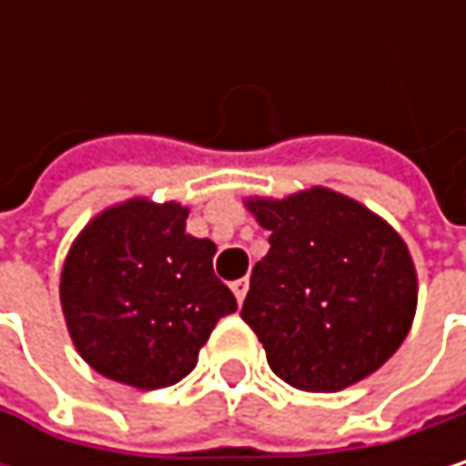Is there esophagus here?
<instances>
[{
    "instance_id": "esophagus-1",
    "label": "esophagus",
    "mask_w": 466,
    "mask_h": 466,
    "mask_svg": "<svg viewBox=\"0 0 466 466\" xmlns=\"http://www.w3.org/2000/svg\"><path fill=\"white\" fill-rule=\"evenodd\" d=\"M232 291H234V297H237V302L242 305V302H245V294H248V278H239V280H234Z\"/></svg>"
}]
</instances>
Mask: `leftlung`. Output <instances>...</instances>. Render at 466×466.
I'll return each instance as SVG.
<instances>
[{
    "mask_svg": "<svg viewBox=\"0 0 466 466\" xmlns=\"http://www.w3.org/2000/svg\"><path fill=\"white\" fill-rule=\"evenodd\" d=\"M242 205L269 232L239 313L269 370L313 394L342 391L380 370L419 305L416 264L400 232L324 186Z\"/></svg>",
    "mask_w": 466,
    "mask_h": 466,
    "instance_id": "obj_1",
    "label": "left lung"
}]
</instances>
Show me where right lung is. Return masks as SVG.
<instances>
[{
    "mask_svg": "<svg viewBox=\"0 0 466 466\" xmlns=\"http://www.w3.org/2000/svg\"><path fill=\"white\" fill-rule=\"evenodd\" d=\"M188 208L132 197L96 213L61 267V313L83 361L124 386L183 380L237 310L216 278V242L186 232Z\"/></svg>",
    "mask_w": 466,
    "mask_h": 466,
    "instance_id": "obj_1",
    "label": "right lung"
}]
</instances>
